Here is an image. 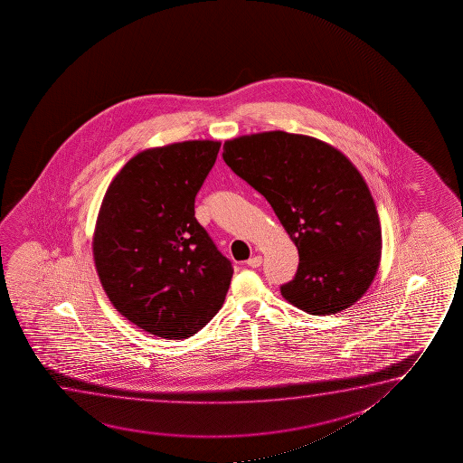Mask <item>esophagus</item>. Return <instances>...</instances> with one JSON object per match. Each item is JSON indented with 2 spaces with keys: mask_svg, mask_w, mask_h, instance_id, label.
Listing matches in <instances>:
<instances>
[{
  "mask_svg": "<svg viewBox=\"0 0 463 463\" xmlns=\"http://www.w3.org/2000/svg\"><path fill=\"white\" fill-rule=\"evenodd\" d=\"M248 266L251 267V269H258V267L262 264V258L260 256H253V258H250L247 260Z\"/></svg>",
  "mask_w": 463,
  "mask_h": 463,
  "instance_id": "1",
  "label": "esophagus"
}]
</instances>
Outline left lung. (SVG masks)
<instances>
[{"label": "left lung", "mask_w": 463, "mask_h": 463, "mask_svg": "<svg viewBox=\"0 0 463 463\" xmlns=\"http://www.w3.org/2000/svg\"><path fill=\"white\" fill-rule=\"evenodd\" d=\"M222 159L266 197L298 247L283 298L310 315L357 302L380 266L381 226L354 165L321 140L285 131L228 140Z\"/></svg>", "instance_id": "8db88e82"}]
</instances>
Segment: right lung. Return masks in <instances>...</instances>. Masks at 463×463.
Returning a JSON list of instances; mask_svg holds the SVG:
<instances>
[{
    "label": "right lung",
    "instance_id": "right-lung-1",
    "mask_svg": "<svg viewBox=\"0 0 463 463\" xmlns=\"http://www.w3.org/2000/svg\"><path fill=\"white\" fill-rule=\"evenodd\" d=\"M220 142L188 140L136 155L109 186L93 254L117 311L152 335L184 340L222 308L232 279L194 216Z\"/></svg>",
    "mask_w": 463,
    "mask_h": 463
}]
</instances>
